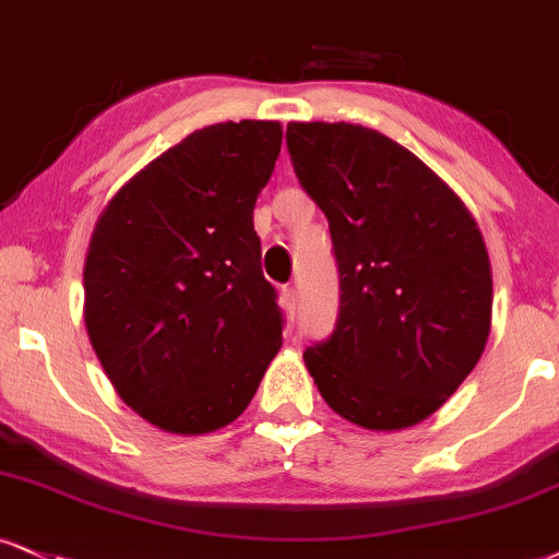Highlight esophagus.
I'll list each match as a JSON object with an SVG mask.
<instances>
[{
  "label": "esophagus",
  "instance_id": "1",
  "mask_svg": "<svg viewBox=\"0 0 559 559\" xmlns=\"http://www.w3.org/2000/svg\"><path fill=\"white\" fill-rule=\"evenodd\" d=\"M280 298H282V308H285L287 316H293L295 308H298V290H295L293 285H285L280 290Z\"/></svg>",
  "mask_w": 559,
  "mask_h": 559
}]
</instances>
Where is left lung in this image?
I'll list each match as a JSON object with an SVG mask.
<instances>
[{
  "mask_svg": "<svg viewBox=\"0 0 559 559\" xmlns=\"http://www.w3.org/2000/svg\"><path fill=\"white\" fill-rule=\"evenodd\" d=\"M287 153L321 206L340 316L302 353L336 415L368 430L430 417L485 353L492 272L474 217L402 144L355 123H287Z\"/></svg>",
  "mask_w": 559,
  "mask_h": 559,
  "instance_id": "obj_1",
  "label": "left lung"
}]
</instances>
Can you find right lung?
Masks as SVG:
<instances>
[{"instance_id": "add662e5", "label": "right lung", "mask_w": 559, "mask_h": 559, "mask_svg": "<svg viewBox=\"0 0 559 559\" xmlns=\"http://www.w3.org/2000/svg\"><path fill=\"white\" fill-rule=\"evenodd\" d=\"M277 121L212 123L108 202L85 261V323L119 396L168 432L233 423L280 353L285 316L261 272L253 206Z\"/></svg>"}]
</instances>
